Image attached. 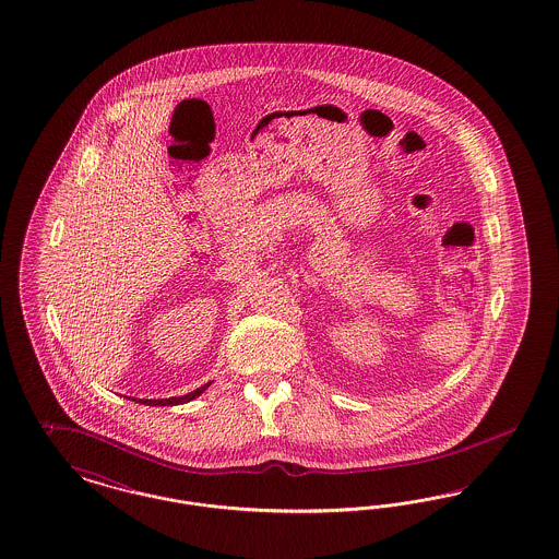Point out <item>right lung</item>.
<instances>
[{"instance_id":"add662e5","label":"right lung","mask_w":559,"mask_h":559,"mask_svg":"<svg viewBox=\"0 0 559 559\" xmlns=\"http://www.w3.org/2000/svg\"><path fill=\"white\" fill-rule=\"evenodd\" d=\"M207 386H210V382L203 384L200 389H195V391H191V393H187V395H182V397H170V400H139V403H145V405H179V403L191 402V400L200 397L201 393H203Z\"/></svg>"}]
</instances>
